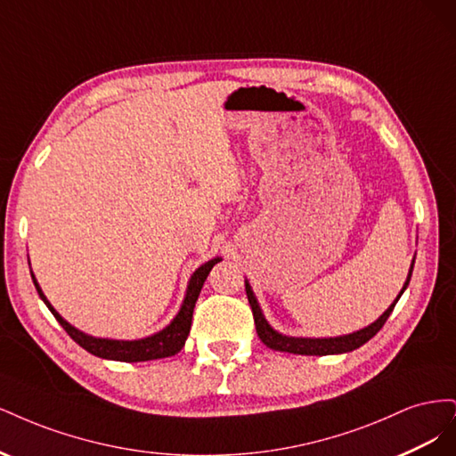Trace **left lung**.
I'll list each match as a JSON object with an SVG mask.
<instances>
[{
  "mask_svg": "<svg viewBox=\"0 0 456 456\" xmlns=\"http://www.w3.org/2000/svg\"><path fill=\"white\" fill-rule=\"evenodd\" d=\"M412 266H415V258L411 262V268L407 273V280L402 287V291L395 297V300L390 305V308L386 310L377 322H372L370 325L360 329V330H354L350 335H340V337H325V338H308V337H287L280 330H275L268 322L265 314H262L260 306H258V300L253 293V287L251 283L245 280V293L247 298H249V305L253 310V317H255V325H256V333L258 338L266 344L268 348L275 350V352H289V354H298V355H330V354H346L352 352L355 348L363 346L365 342H369L372 337H375L379 330L382 329V325L388 320L394 306L397 305L399 297L405 293V289L411 281V273H412Z\"/></svg>",
  "mask_w": 456,
  "mask_h": 456,
  "instance_id": "obj_1",
  "label": "left lung"
}]
</instances>
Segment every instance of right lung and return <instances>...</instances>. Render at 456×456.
<instances>
[{"mask_svg": "<svg viewBox=\"0 0 456 456\" xmlns=\"http://www.w3.org/2000/svg\"><path fill=\"white\" fill-rule=\"evenodd\" d=\"M223 260V256H215L209 262L201 265L194 273L190 275V281L186 287V295L181 305V310L173 317L171 323L167 327H163L158 333L144 337V338H136V340H118V338H101V337H93L79 330L72 323H68L64 317L53 308L47 297L41 291V287L36 280L34 272L32 280L37 289L39 298L45 302V306L51 310V314L57 317V322L62 325V329L70 335L81 348L87 350L89 354L102 357V360H112V362H126V363H136V362H150V360H161V357H169L175 355L183 350L184 342L190 335V327H191V315H194V306L196 300L201 293V287L209 275L211 268L216 265V262Z\"/></svg>", "mask_w": 456, "mask_h": 456, "instance_id": "right-lung-1", "label": "right lung"}]
</instances>
